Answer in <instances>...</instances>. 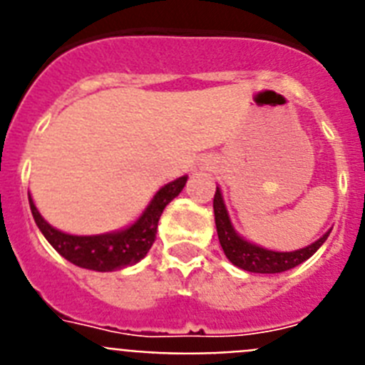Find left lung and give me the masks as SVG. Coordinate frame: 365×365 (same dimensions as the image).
<instances>
[{
    "mask_svg": "<svg viewBox=\"0 0 365 365\" xmlns=\"http://www.w3.org/2000/svg\"><path fill=\"white\" fill-rule=\"evenodd\" d=\"M214 214H215V227H217L219 243H221L225 256L240 269L248 270V272H259V274H278L291 270L303 263L305 259L312 256L318 248L324 245L327 240L331 230L324 234L318 241L305 248H299L294 252H274V250H267V248L256 247V245L248 243L243 237L235 234L234 227H232L230 219H228L227 208L222 202L221 192L219 188L215 190L214 195Z\"/></svg>",
    "mask_w": 365,
    "mask_h": 365,
    "instance_id": "left-lung-1",
    "label": "left lung"
}]
</instances>
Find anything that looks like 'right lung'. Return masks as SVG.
Returning <instances> with one entry per match:
<instances>
[{
	"instance_id": "1",
	"label": "right lung",
	"mask_w": 365,
	"mask_h": 365,
	"mask_svg": "<svg viewBox=\"0 0 365 365\" xmlns=\"http://www.w3.org/2000/svg\"><path fill=\"white\" fill-rule=\"evenodd\" d=\"M188 177H179L173 182H168L166 186L155 193L144 214L133 222L130 228L113 234L102 235H69L56 230L45 221L36 210V206L31 202L32 217L36 221L38 228L45 235L60 256L71 261L73 265L82 267V269L96 270V272H109V270L124 269V267L135 265L137 261L143 259L151 248L157 235V225L163 210L172 199H175L185 188Z\"/></svg>"
}]
</instances>
